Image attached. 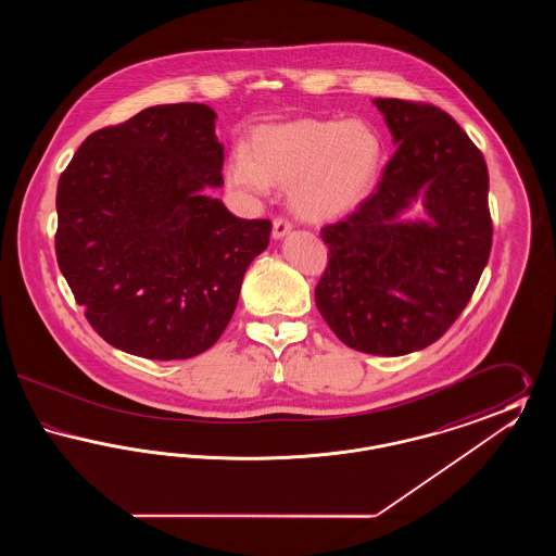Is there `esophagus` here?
Segmentation results:
<instances>
[{
  "label": "esophagus",
  "mask_w": 556,
  "mask_h": 556,
  "mask_svg": "<svg viewBox=\"0 0 556 556\" xmlns=\"http://www.w3.org/2000/svg\"><path fill=\"white\" fill-rule=\"evenodd\" d=\"M290 231V220H286V218H275L273 220V239H283Z\"/></svg>",
  "instance_id": "1"
}]
</instances>
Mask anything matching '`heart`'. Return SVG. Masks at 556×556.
Instances as JSON below:
<instances>
[{"mask_svg": "<svg viewBox=\"0 0 556 556\" xmlns=\"http://www.w3.org/2000/svg\"><path fill=\"white\" fill-rule=\"evenodd\" d=\"M381 139L361 118H302L266 125L252 135L250 152L227 162V184L245 198H263L273 184L290 186L293 212L331 220L354 211L375 186Z\"/></svg>", "mask_w": 556, "mask_h": 556, "instance_id": "b5f03b06", "label": "heart"}]
</instances>
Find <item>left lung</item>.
Here are the masks:
<instances>
[{
    "instance_id": "8db88e82",
    "label": "left lung",
    "mask_w": 556,
    "mask_h": 556,
    "mask_svg": "<svg viewBox=\"0 0 556 556\" xmlns=\"http://www.w3.org/2000/svg\"><path fill=\"white\" fill-rule=\"evenodd\" d=\"M396 152L369 198L327 225L329 265L320 317L345 345L402 356L440 340L471 300L488 265V166L440 108L377 98ZM421 201L424 219L401 214Z\"/></svg>"
}]
</instances>
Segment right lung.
<instances>
[{
	"label": "right lung",
	"instance_id": "obj_1",
	"mask_svg": "<svg viewBox=\"0 0 556 556\" xmlns=\"http://www.w3.org/2000/svg\"><path fill=\"white\" fill-rule=\"evenodd\" d=\"M206 104H164L91 132L58 181V266L108 344L154 361L208 350L238 306L270 220H245L223 186Z\"/></svg>",
	"mask_w": 556,
	"mask_h": 556
}]
</instances>
